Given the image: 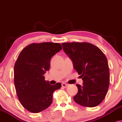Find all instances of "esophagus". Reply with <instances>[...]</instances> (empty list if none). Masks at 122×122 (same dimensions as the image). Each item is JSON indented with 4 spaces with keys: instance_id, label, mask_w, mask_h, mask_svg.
<instances>
[{
    "instance_id": "34e87169",
    "label": "esophagus",
    "mask_w": 122,
    "mask_h": 122,
    "mask_svg": "<svg viewBox=\"0 0 122 122\" xmlns=\"http://www.w3.org/2000/svg\"><path fill=\"white\" fill-rule=\"evenodd\" d=\"M61 86H62L63 87H64V88H67V87L68 86V84H67L66 83H61Z\"/></svg>"
}]
</instances>
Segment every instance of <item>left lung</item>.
<instances>
[{
  "label": "left lung",
  "instance_id": "1",
  "mask_svg": "<svg viewBox=\"0 0 122 122\" xmlns=\"http://www.w3.org/2000/svg\"><path fill=\"white\" fill-rule=\"evenodd\" d=\"M64 52L72 61L74 68L82 78L83 85L77 84L76 103L94 107L104 100L108 91L110 72L106 56L98 47L89 43H61Z\"/></svg>",
  "mask_w": 122,
  "mask_h": 122
}]
</instances>
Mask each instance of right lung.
Returning a JSON list of instances; mask_svg holds the SVG:
<instances>
[{"label":"right lung","mask_w":122,"mask_h":122,"mask_svg":"<svg viewBox=\"0 0 122 122\" xmlns=\"http://www.w3.org/2000/svg\"><path fill=\"white\" fill-rule=\"evenodd\" d=\"M61 49L57 43H32L18 56L14 66V84L20 102L30 112L38 113L48 108L54 91L61 87V83L50 84L43 75L50 70L51 58Z\"/></svg>","instance_id":"add662e5"}]
</instances>
